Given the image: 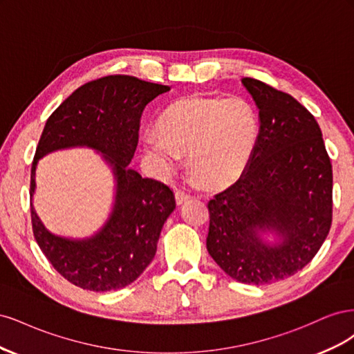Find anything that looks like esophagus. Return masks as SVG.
<instances>
[{"instance_id":"1","label":"esophagus","mask_w":354,"mask_h":354,"mask_svg":"<svg viewBox=\"0 0 354 354\" xmlns=\"http://www.w3.org/2000/svg\"><path fill=\"white\" fill-rule=\"evenodd\" d=\"M192 196H190V194H187V192H185V190H177L176 192V202H177V205H181V203H185L186 201H189Z\"/></svg>"}]
</instances>
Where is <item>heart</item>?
<instances>
[{
  "instance_id": "obj_1",
  "label": "heart",
  "mask_w": 354,
  "mask_h": 354,
  "mask_svg": "<svg viewBox=\"0 0 354 354\" xmlns=\"http://www.w3.org/2000/svg\"><path fill=\"white\" fill-rule=\"evenodd\" d=\"M156 130L143 136L156 173L167 176L187 153L190 169L209 187L239 178L259 140V120L242 97H183L160 115Z\"/></svg>"
}]
</instances>
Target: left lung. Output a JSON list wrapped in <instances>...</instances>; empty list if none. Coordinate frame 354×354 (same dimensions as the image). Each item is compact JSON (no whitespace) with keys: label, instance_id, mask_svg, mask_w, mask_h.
I'll return each mask as SVG.
<instances>
[{"label":"left lung","instance_id":"left-lung-1","mask_svg":"<svg viewBox=\"0 0 354 354\" xmlns=\"http://www.w3.org/2000/svg\"><path fill=\"white\" fill-rule=\"evenodd\" d=\"M259 140L236 183L208 202L207 250L234 281L266 285L301 270L332 223V165L319 124L292 95L254 78ZM263 232L277 236L272 244Z\"/></svg>","mask_w":354,"mask_h":354}]
</instances>
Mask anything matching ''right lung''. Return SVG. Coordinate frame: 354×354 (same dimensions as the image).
Here are the masks:
<instances>
[{
    "label": "right lung",
    "instance_id": "right-lung-1",
    "mask_svg": "<svg viewBox=\"0 0 354 354\" xmlns=\"http://www.w3.org/2000/svg\"><path fill=\"white\" fill-rule=\"evenodd\" d=\"M169 91L168 85L130 75H109L75 90L50 115L30 168L32 230L41 251L71 283L106 292L133 283L156 254L164 223L176 208L167 185L143 178L130 168L147 103ZM90 147L102 153L115 177L110 218L91 239L69 240L48 232L31 207L37 160L50 151Z\"/></svg>",
    "mask_w": 354,
    "mask_h": 354
}]
</instances>
